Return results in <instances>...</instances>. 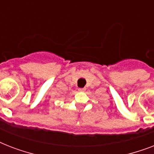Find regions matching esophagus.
<instances>
[{
	"instance_id": "obj_1",
	"label": "esophagus",
	"mask_w": 154,
	"mask_h": 154,
	"mask_svg": "<svg viewBox=\"0 0 154 154\" xmlns=\"http://www.w3.org/2000/svg\"><path fill=\"white\" fill-rule=\"evenodd\" d=\"M78 90L81 92H84L85 91V88H80V89H78Z\"/></svg>"
}]
</instances>
